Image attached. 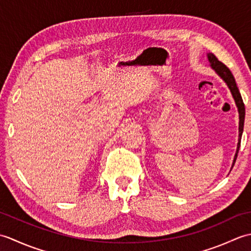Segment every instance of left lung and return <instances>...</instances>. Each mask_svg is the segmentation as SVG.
<instances>
[{"label": "left lung", "instance_id": "1", "mask_svg": "<svg viewBox=\"0 0 251 251\" xmlns=\"http://www.w3.org/2000/svg\"><path fill=\"white\" fill-rule=\"evenodd\" d=\"M207 57H208V60H209V62H210V67L214 69L215 72L223 79V81L226 83L227 87L230 88L233 98H234V100H235L237 110H238V114H239L238 132H239V134H238L237 150H236V153H235V156H234V161H233V165H232V168H233L234 164H235V162H236L237 153L239 151V147H241V139H242V135H243V130H244V122H245V104L243 102L241 93H239L238 87L236 85L235 78H234L232 72L230 71V69H228L225 65V63H222L221 61L218 60V58L214 54H211V52L207 54Z\"/></svg>", "mask_w": 251, "mask_h": 251}]
</instances>
